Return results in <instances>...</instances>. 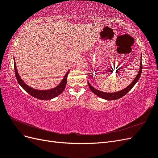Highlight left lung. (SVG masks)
Wrapping results in <instances>:
<instances>
[{
  "label": "left lung",
  "instance_id": "obj_1",
  "mask_svg": "<svg viewBox=\"0 0 158 158\" xmlns=\"http://www.w3.org/2000/svg\"><path fill=\"white\" fill-rule=\"evenodd\" d=\"M141 56H142V54H141ZM140 60L141 61H140V69H139V71H138V73L137 76H136V78L134 79V80L131 82V84H129L127 88H125V89H123L121 91H118V92H117L107 93V92H102V91L95 89L89 84V82H88L89 89L94 94L98 95V97L101 98L102 99H106V100H115V99H119V98L123 97L124 95H126L129 92V91H130L133 88L134 85L136 84V83L138 82V80H139V78L140 77L141 73H142V57H141Z\"/></svg>",
  "mask_w": 158,
  "mask_h": 158
}]
</instances>
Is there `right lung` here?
<instances>
[{
	"label": "right lung",
	"mask_w": 158,
	"mask_h": 158,
	"mask_svg": "<svg viewBox=\"0 0 158 158\" xmlns=\"http://www.w3.org/2000/svg\"><path fill=\"white\" fill-rule=\"evenodd\" d=\"M14 71H15V75H16V78L17 79L18 82L21 85L22 88L26 91V92H27L30 95H31V96L34 97L35 98L39 99L41 100L51 99L52 98H55L58 96L59 95H60L64 90L66 82H67V76L69 73L70 70L67 72V73H66V74L64 76L63 80L61 81V82L55 88L50 89H46V90H38L28 86V85L22 80V78L20 77V75L18 74V73L15 60H14Z\"/></svg>",
	"instance_id": "add662e5"
}]
</instances>
